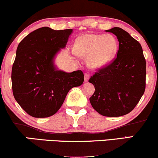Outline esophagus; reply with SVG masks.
I'll return each mask as SVG.
<instances>
[{
  "mask_svg": "<svg viewBox=\"0 0 158 158\" xmlns=\"http://www.w3.org/2000/svg\"><path fill=\"white\" fill-rule=\"evenodd\" d=\"M89 79H90V74L87 73H85V81H87L89 80Z\"/></svg>",
  "mask_w": 158,
  "mask_h": 158,
  "instance_id": "34e87169",
  "label": "esophagus"
}]
</instances>
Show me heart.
<instances>
[{
    "label": "heart",
    "mask_w": 158,
    "mask_h": 158,
    "mask_svg": "<svg viewBox=\"0 0 158 158\" xmlns=\"http://www.w3.org/2000/svg\"><path fill=\"white\" fill-rule=\"evenodd\" d=\"M118 49L117 40L110 35L87 33L78 38L74 44L75 54L87 58V64L94 69L109 64L116 56Z\"/></svg>",
    "instance_id": "heart-1"
}]
</instances>
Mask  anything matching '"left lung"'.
Masks as SVG:
<instances>
[{
  "mask_svg": "<svg viewBox=\"0 0 158 158\" xmlns=\"http://www.w3.org/2000/svg\"><path fill=\"white\" fill-rule=\"evenodd\" d=\"M117 37V56L98 69L89 79L95 87L91 105L101 115L122 116L138 104L146 88V60L141 45L128 32L118 27L106 30Z\"/></svg>",
  "mask_w": 158,
  "mask_h": 158,
  "instance_id": "left-lung-1",
  "label": "left lung"
}]
</instances>
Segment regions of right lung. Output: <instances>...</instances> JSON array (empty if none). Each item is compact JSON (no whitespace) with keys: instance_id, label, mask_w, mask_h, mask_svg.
<instances>
[{"instance_id":"right-lung-1","label":"right lung","mask_w":158,"mask_h":158,"mask_svg":"<svg viewBox=\"0 0 158 158\" xmlns=\"http://www.w3.org/2000/svg\"><path fill=\"white\" fill-rule=\"evenodd\" d=\"M72 31L42 27L19 43L12 70V92L19 105L32 117L54 115L68 91L84 81L81 71L66 73L54 64L55 55L66 46Z\"/></svg>"}]
</instances>
